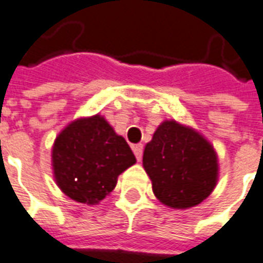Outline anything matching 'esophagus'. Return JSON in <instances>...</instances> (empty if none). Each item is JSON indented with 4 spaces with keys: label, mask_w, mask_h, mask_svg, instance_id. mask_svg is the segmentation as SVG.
Listing matches in <instances>:
<instances>
[{
    "label": "esophagus",
    "mask_w": 263,
    "mask_h": 263,
    "mask_svg": "<svg viewBox=\"0 0 263 263\" xmlns=\"http://www.w3.org/2000/svg\"><path fill=\"white\" fill-rule=\"evenodd\" d=\"M132 150H134V153H135L136 160H140L142 158V154H143V145H134L132 146Z\"/></svg>",
    "instance_id": "1"
}]
</instances>
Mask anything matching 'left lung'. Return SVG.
<instances>
[{
    "mask_svg": "<svg viewBox=\"0 0 263 263\" xmlns=\"http://www.w3.org/2000/svg\"><path fill=\"white\" fill-rule=\"evenodd\" d=\"M143 167L156 197L172 208H189L211 194L218 178L216 154L192 128L164 121L145 147Z\"/></svg>",
    "mask_w": 263,
    "mask_h": 263,
    "instance_id": "8db88e82",
    "label": "left lung"
}]
</instances>
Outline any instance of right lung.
<instances>
[{"mask_svg": "<svg viewBox=\"0 0 263 263\" xmlns=\"http://www.w3.org/2000/svg\"><path fill=\"white\" fill-rule=\"evenodd\" d=\"M135 161L125 139L98 114L69 124L52 150L56 183L78 203L103 200L116 187L117 176Z\"/></svg>", "mask_w": 263, "mask_h": 263, "instance_id": "add662e5", "label": "right lung"}]
</instances>
